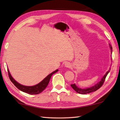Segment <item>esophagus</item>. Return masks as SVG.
Returning <instances> with one entry per match:
<instances>
[{
	"mask_svg": "<svg viewBox=\"0 0 120 120\" xmlns=\"http://www.w3.org/2000/svg\"><path fill=\"white\" fill-rule=\"evenodd\" d=\"M64 66H65V67H66L69 68V67H70V66H71V64H70V62H67L65 63Z\"/></svg>",
	"mask_w": 120,
	"mask_h": 120,
	"instance_id": "34e87169",
	"label": "esophagus"
}]
</instances>
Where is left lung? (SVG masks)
<instances>
[{
    "mask_svg": "<svg viewBox=\"0 0 120 120\" xmlns=\"http://www.w3.org/2000/svg\"><path fill=\"white\" fill-rule=\"evenodd\" d=\"M109 48H110L111 52L112 53V47L110 44H109ZM109 71H110V69H109V70L107 71L105 73V74L104 75V76L101 78V80L99 81L98 82H97L96 84H95L94 86H93L92 87H89V88H79L78 87H77L75 84H71V86L72 88L74 89L77 93H78L79 94H88V93L95 92V91L97 90V89H98L101 86H102L103 83L104 82L105 78H106V77L107 76V75H108Z\"/></svg>",
    "mask_w": 120,
    "mask_h": 120,
    "instance_id": "1",
    "label": "left lung"
}]
</instances>
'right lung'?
Segmentation results:
<instances>
[{
    "instance_id": "obj_1",
    "label": "right lung",
    "mask_w": 120,
    "mask_h": 120,
    "mask_svg": "<svg viewBox=\"0 0 120 120\" xmlns=\"http://www.w3.org/2000/svg\"><path fill=\"white\" fill-rule=\"evenodd\" d=\"M58 71V69H56V70L54 71L53 72H52V73H51L50 74L48 75L43 80H42L41 82H40L38 84L32 86H27L19 84V83L17 82H16V81L13 78V77L11 76V73H10L8 69V75L10 80H11V82L13 83L14 85H15L18 89H19L20 90L22 91V92L27 93V94L31 95H36L42 93V91H43L44 89H45L46 87H47L49 83L50 80L51 78L52 75L55 74V73L57 72Z\"/></svg>"
}]
</instances>
